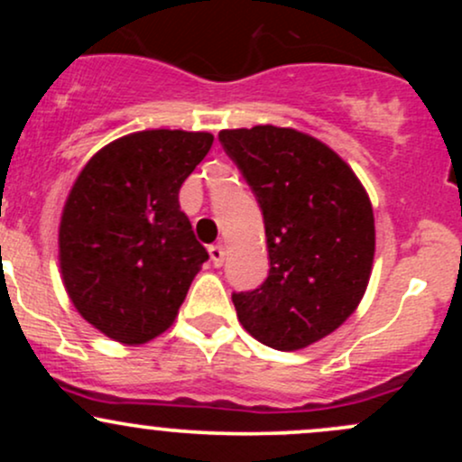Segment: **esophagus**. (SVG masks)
Masks as SVG:
<instances>
[{
    "label": "esophagus",
    "mask_w": 462,
    "mask_h": 462,
    "mask_svg": "<svg viewBox=\"0 0 462 462\" xmlns=\"http://www.w3.org/2000/svg\"><path fill=\"white\" fill-rule=\"evenodd\" d=\"M208 254H210V261H213L215 267H221V264H224V258H226L224 245H210Z\"/></svg>",
    "instance_id": "esophagus-1"
}]
</instances>
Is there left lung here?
Instances as JSON below:
<instances>
[{"label": "left lung", "mask_w": 462, "mask_h": 462, "mask_svg": "<svg viewBox=\"0 0 462 462\" xmlns=\"http://www.w3.org/2000/svg\"><path fill=\"white\" fill-rule=\"evenodd\" d=\"M219 141L261 204L269 275L235 293L241 326L263 346L295 352L337 330L367 291L374 208L352 167L293 128L221 130Z\"/></svg>", "instance_id": "8db88e82"}]
</instances>
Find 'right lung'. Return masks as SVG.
Instances as JSON below:
<instances>
[{
    "instance_id": "add662e5",
    "label": "right lung",
    "mask_w": 462,
    "mask_h": 462,
    "mask_svg": "<svg viewBox=\"0 0 462 462\" xmlns=\"http://www.w3.org/2000/svg\"><path fill=\"white\" fill-rule=\"evenodd\" d=\"M213 141L184 130L121 136L69 190L58 227L62 284L79 315L113 341L141 346L171 328L208 258L178 193Z\"/></svg>"
}]
</instances>
